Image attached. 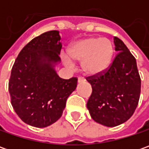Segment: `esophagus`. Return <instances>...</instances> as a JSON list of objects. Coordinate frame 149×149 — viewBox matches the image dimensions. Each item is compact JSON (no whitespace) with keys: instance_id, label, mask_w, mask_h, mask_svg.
<instances>
[{"instance_id":"1","label":"esophagus","mask_w":149,"mask_h":149,"mask_svg":"<svg viewBox=\"0 0 149 149\" xmlns=\"http://www.w3.org/2000/svg\"><path fill=\"white\" fill-rule=\"evenodd\" d=\"M84 81H85V79L83 77L78 78V83H82V82H84Z\"/></svg>"}]
</instances>
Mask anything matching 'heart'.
<instances>
[{
  "label": "heart",
  "instance_id": "heart-1",
  "mask_svg": "<svg viewBox=\"0 0 149 149\" xmlns=\"http://www.w3.org/2000/svg\"><path fill=\"white\" fill-rule=\"evenodd\" d=\"M68 56L62 61L68 66L72 61L81 62L82 71L89 76H97L109 70L114 54V46L107 38L87 37L72 43L67 49Z\"/></svg>",
  "mask_w": 149,
  "mask_h": 149
}]
</instances>
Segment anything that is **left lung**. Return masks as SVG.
I'll list each match as a JSON object with an SVG mask.
<instances>
[{"label": "left lung", "mask_w": 149, "mask_h": 149, "mask_svg": "<svg viewBox=\"0 0 149 149\" xmlns=\"http://www.w3.org/2000/svg\"><path fill=\"white\" fill-rule=\"evenodd\" d=\"M118 52L109 70L87 78L92 94L87 102L91 118L107 127H115L131 117L139 104L141 79L134 55L118 37H113Z\"/></svg>", "instance_id": "obj_1"}]
</instances>
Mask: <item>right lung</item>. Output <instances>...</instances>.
<instances>
[{
  "instance_id": "right-lung-1",
  "label": "right lung",
  "mask_w": 149,
  "mask_h": 149,
  "mask_svg": "<svg viewBox=\"0 0 149 149\" xmlns=\"http://www.w3.org/2000/svg\"><path fill=\"white\" fill-rule=\"evenodd\" d=\"M61 47L60 32H45L21 49L12 67L9 80L11 104L20 119L33 127L55 123L77 87V78L64 79L55 71Z\"/></svg>"
}]
</instances>
